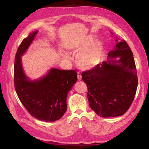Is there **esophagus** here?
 I'll use <instances>...</instances> for the list:
<instances>
[{"instance_id": "1", "label": "esophagus", "mask_w": 149, "mask_h": 149, "mask_svg": "<svg viewBox=\"0 0 149 149\" xmlns=\"http://www.w3.org/2000/svg\"><path fill=\"white\" fill-rule=\"evenodd\" d=\"M77 76H78V79L79 80H81V79H82L81 74V73H79V72H78V73H77Z\"/></svg>"}]
</instances>
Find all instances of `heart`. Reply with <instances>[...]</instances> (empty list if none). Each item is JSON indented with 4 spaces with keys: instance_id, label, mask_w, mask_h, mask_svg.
Listing matches in <instances>:
<instances>
[{
    "instance_id": "1",
    "label": "heart",
    "mask_w": 149,
    "mask_h": 149,
    "mask_svg": "<svg viewBox=\"0 0 149 149\" xmlns=\"http://www.w3.org/2000/svg\"><path fill=\"white\" fill-rule=\"evenodd\" d=\"M94 42L90 37L76 42L69 47L72 53H78L76 56V63L81 69L90 70L94 69L102 59L103 46L101 43Z\"/></svg>"
}]
</instances>
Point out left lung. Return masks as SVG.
<instances>
[{
  "mask_svg": "<svg viewBox=\"0 0 149 149\" xmlns=\"http://www.w3.org/2000/svg\"><path fill=\"white\" fill-rule=\"evenodd\" d=\"M108 54L107 61L83 71L88 99L92 110L102 118L123 115L136 95L138 79L133 53L124 40ZM120 57L117 61L110 58Z\"/></svg>",
  "mask_w": 149,
  "mask_h": 149,
  "instance_id": "8db88e82",
  "label": "left lung"
}]
</instances>
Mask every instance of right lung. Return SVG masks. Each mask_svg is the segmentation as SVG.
Returning <instances> with one entry per match:
<instances>
[{
  "instance_id": "1",
  "label": "right lung",
  "mask_w": 149,
  "mask_h": 149,
  "mask_svg": "<svg viewBox=\"0 0 149 149\" xmlns=\"http://www.w3.org/2000/svg\"><path fill=\"white\" fill-rule=\"evenodd\" d=\"M38 31L24 38L18 48L14 63V84L18 97L30 115L45 122L59 120L67 109L68 93L77 81L75 70L52 68L44 77L30 81L25 74L21 56Z\"/></svg>"
}]
</instances>
